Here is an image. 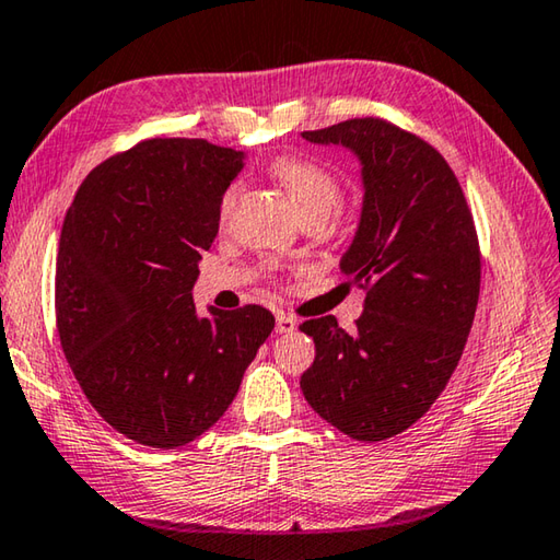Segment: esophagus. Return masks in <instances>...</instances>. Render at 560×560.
<instances>
[{"label":"esophagus","instance_id":"1","mask_svg":"<svg viewBox=\"0 0 560 560\" xmlns=\"http://www.w3.org/2000/svg\"><path fill=\"white\" fill-rule=\"evenodd\" d=\"M298 329V322L292 319L285 312H278V317H275V331L278 335H290V331Z\"/></svg>","mask_w":560,"mask_h":560}]
</instances>
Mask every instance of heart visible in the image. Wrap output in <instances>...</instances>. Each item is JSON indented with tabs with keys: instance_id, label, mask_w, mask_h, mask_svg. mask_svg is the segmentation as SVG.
I'll list each match as a JSON object with an SVG mask.
<instances>
[{
	"instance_id": "1",
	"label": "heart",
	"mask_w": 560,
	"mask_h": 560,
	"mask_svg": "<svg viewBox=\"0 0 560 560\" xmlns=\"http://www.w3.org/2000/svg\"><path fill=\"white\" fill-rule=\"evenodd\" d=\"M270 174L278 179L282 189H285V194L290 196V201L300 215L312 213V211H322L329 215L331 209L339 203V196H341L339 182L315 162L300 160V156H280V160H275L270 164ZM238 191H241L238 184H231L229 189H225L221 199L223 215H229V211L233 209Z\"/></svg>"
}]
</instances>
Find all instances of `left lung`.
Returning a JSON list of instances; mask_svg holds the SVG:
<instances>
[{
  "mask_svg": "<svg viewBox=\"0 0 560 560\" xmlns=\"http://www.w3.org/2000/svg\"><path fill=\"white\" fill-rule=\"evenodd\" d=\"M302 137L361 166L339 270L369 290L354 335L331 315L300 327L317 351L300 388L329 425L378 443L423 418L463 357L479 298L475 221L443 154L396 125L359 117Z\"/></svg>",
  "mask_w": 560,
  "mask_h": 560,
  "instance_id": "left-lung-1",
  "label": "left lung"
}]
</instances>
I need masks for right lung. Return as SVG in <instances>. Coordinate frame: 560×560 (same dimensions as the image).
Instances as JSON below:
<instances>
[{
    "label": "right lung",
    "mask_w": 560,
    "mask_h": 560,
    "mask_svg": "<svg viewBox=\"0 0 560 560\" xmlns=\"http://www.w3.org/2000/svg\"><path fill=\"white\" fill-rule=\"evenodd\" d=\"M245 152L147 140L85 176L66 213L56 319L85 398L117 433L174 450L203 435L270 337L265 307L194 305L201 253Z\"/></svg>",
    "instance_id": "obj_1"
}]
</instances>
